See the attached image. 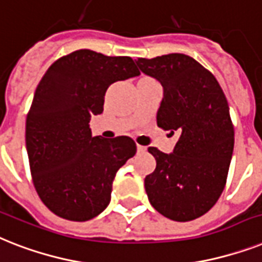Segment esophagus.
<instances>
[{
	"label": "esophagus",
	"instance_id": "1",
	"mask_svg": "<svg viewBox=\"0 0 262 262\" xmlns=\"http://www.w3.org/2000/svg\"><path fill=\"white\" fill-rule=\"evenodd\" d=\"M137 150L140 153H145L146 152V146H142V145H138L137 144Z\"/></svg>",
	"mask_w": 262,
	"mask_h": 262
}]
</instances>
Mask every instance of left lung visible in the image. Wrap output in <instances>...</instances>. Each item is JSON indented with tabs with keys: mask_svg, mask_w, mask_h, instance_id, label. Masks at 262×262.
I'll list each match as a JSON object with an SVG mask.
<instances>
[{
	"mask_svg": "<svg viewBox=\"0 0 262 262\" xmlns=\"http://www.w3.org/2000/svg\"><path fill=\"white\" fill-rule=\"evenodd\" d=\"M163 87L157 126L178 133L172 153L156 148V169L145 178L150 205L172 221L199 218L225 188L234 149V127L220 83L195 59L183 54L136 60Z\"/></svg>",
	"mask_w": 262,
	"mask_h": 262,
	"instance_id": "left-lung-1",
	"label": "left lung"
}]
</instances>
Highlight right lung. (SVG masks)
I'll return each instance as SVG.
<instances>
[{
	"instance_id": "right-lung-1",
	"label": "right lung",
	"mask_w": 262,
	"mask_h": 262,
	"mask_svg": "<svg viewBox=\"0 0 262 262\" xmlns=\"http://www.w3.org/2000/svg\"><path fill=\"white\" fill-rule=\"evenodd\" d=\"M140 75L129 56L74 51L56 60L36 89L25 142L33 184L56 215L83 222L110 203L117 171L136 155L130 137H93L90 120L103 112L117 80Z\"/></svg>"
}]
</instances>
